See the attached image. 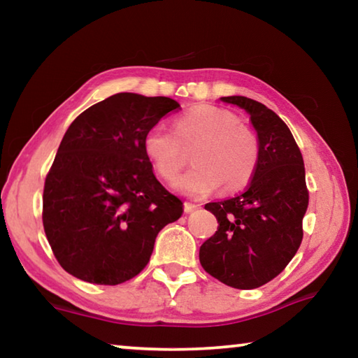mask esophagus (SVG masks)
Instances as JSON below:
<instances>
[{"mask_svg":"<svg viewBox=\"0 0 358 358\" xmlns=\"http://www.w3.org/2000/svg\"><path fill=\"white\" fill-rule=\"evenodd\" d=\"M199 205L197 203H191V202H185V211L186 213H192L194 210H197Z\"/></svg>","mask_w":358,"mask_h":358,"instance_id":"34e87169","label":"esophagus"}]
</instances>
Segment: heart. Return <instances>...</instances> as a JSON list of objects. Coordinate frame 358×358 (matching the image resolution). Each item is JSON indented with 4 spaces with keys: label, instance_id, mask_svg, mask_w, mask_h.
Segmentation results:
<instances>
[{
    "label": "heart",
    "instance_id": "obj_1",
    "mask_svg": "<svg viewBox=\"0 0 358 358\" xmlns=\"http://www.w3.org/2000/svg\"><path fill=\"white\" fill-rule=\"evenodd\" d=\"M196 166L180 177L175 187L191 197H203L222 186L237 191L246 186L259 162L256 134L240 124L237 115L220 107L202 106L175 121V129L162 124L143 136V153L161 178L173 181L186 162L185 148H191Z\"/></svg>",
    "mask_w": 358,
    "mask_h": 358
}]
</instances>
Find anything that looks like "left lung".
<instances>
[{"label":"left lung","mask_w":358,"mask_h":358,"mask_svg":"<svg viewBox=\"0 0 358 358\" xmlns=\"http://www.w3.org/2000/svg\"><path fill=\"white\" fill-rule=\"evenodd\" d=\"M250 115L259 162L245 192L205 208L220 227L201 246L207 273L235 289H256L273 280L299 251L308 208L305 164L292 132L278 115L245 96H226Z\"/></svg>","instance_id":"1"}]
</instances>
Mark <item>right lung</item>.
<instances>
[{"label": "right lung", "instance_id": "right-lung-1", "mask_svg": "<svg viewBox=\"0 0 358 358\" xmlns=\"http://www.w3.org/2000/svg\"><path fill=\"white\" fill-rule=\"evenodd\" d=\"M178 107L164 96L118 93L71 123L42 199L47 240L69 275L104 286L131 280L159 230L183 215L142 147L145 132Z\"/></svg>", "mask_w": 358, "mask_h": 358}]
</instances>
